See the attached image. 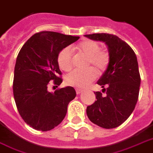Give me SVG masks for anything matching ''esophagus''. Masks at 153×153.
<instances>
[{
    "mask_svg": "<svg viewBox=\"0 0 153 153\" xmlns=\"http://www.w3.org/2000/svg\"><path fill=\"white\" fill-rule=\"evenodd\" d=\"M82 91H83V90L79 89V88H78V89H76V93H77V94H78V95H79V94H81V93Z\"/></svg>",
    "mask_w": 153,
    "mask_h": 153,
    "instance_id": "34e87169",
    "label": "esophagus"
}]
</instances>
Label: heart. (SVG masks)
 Returning a JSON list of instances; mask_svg holds the SVG:
<instances>
[{"label":"heart","instance_id":"obj_1","mask_svg":"<svg viewBox=\"0 0 153 153\" xmlns=\"http://www.w3.org/2000/svg\"><path fill=\"white\" fill-rule=\"evenodd\" d=\"M74 51L87 58V66L91 65L98 71L106 69L109 62V54L106 51H101L99 43L93 40H84L79 42L74 48ZM73 57L69 48H64L58 55V66L62 71H68L72 67ZM96 78L94 69H88L83 71H73L65 78L66 85L74 87H85Z\"/></svg>","mask_w":153,"mask_h":153}]
</instances>
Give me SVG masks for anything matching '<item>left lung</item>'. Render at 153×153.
Wrapping results in <instances>:
<instances>
[{
  "mask_svg": "<svg viewBox=\"0 0 153 153\" xmlns=\"http://www.w3.org/2000/svg\"><path fill=\"white\" fill-rule=\"evenodd\" d=\"M85 37L104 42L109 52L108 67L97 82L106 95L95 92L97 100L87 107V115L101 128H115L131 115L138 100L140 75L137 58L131 46L115 35L93 33Z\"/></svg>",
  "mask_w": 153,
  "mask_h": 153,
  "instance_id": "left-lung-1",
  "label": "left lung"
}]
</instances>
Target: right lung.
Returning <instances> with one entry per match:
<instances>
[{
	"instance_id": "obj_1",
	"label": "right lung",
	"mask_w": 153,
	"mask_h": 153,
	"mask_svg": "<svg viewBox=\"0 0 153 153\" xmlns=\"http://www.w3.org/2000/svg\"><path fill=\"white\" fill-rule=\"evenodd\" d=\"M79 37L52 31L37 33L23 45L14 68L13 95L17 110L28 125L38 131H50L63 120L75 90L66 87L48 91L49 82L61 84L58 55Z\"/></svg>"
}]
</instances>
